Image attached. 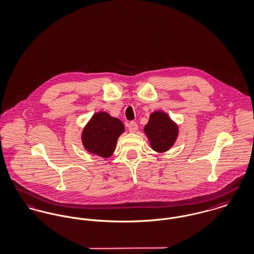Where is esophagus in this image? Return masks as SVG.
Listing matches in <instances>:
<instances>
[{"label":"esophagus","instance_id":"34e87169","mask_svg":"<svg viewBox=\"0 0 254 254\" xmlns=\"http://www.w3.org/2000/svg\"><path fill=\"white\" fill-rule=\"evenodd\" d=\"M128 130L131 133H136L138 131V124L136 122H130L128 125Z\"/></svg>","mask_w":254,"mask_h":254}]
</instances>
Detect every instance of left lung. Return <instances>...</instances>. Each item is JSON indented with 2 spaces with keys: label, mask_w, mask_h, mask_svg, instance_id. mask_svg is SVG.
Instances as JSON below:
<instances>
[{
  "label": "left lung",
  "mask_w": 254,
  "mask_h": 254,
  "mask_svg": "<svg viewBox=\"0 0 254 254\" xmlns=\"http://www.w3.org/2000/svg\"><path fill=\"white\" fill-rule=\"evenodd\" d=\"M143 132L151 148L163 153L168 151L179 137V125L163 111H155L150 116Z\"/></svg>",
  "instance_id": "1"
}]
</instances>
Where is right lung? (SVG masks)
Returning a JSON list of instances; mask_svg holds the SVG:
<instances>
[{
  "label": "right lung",
  "instance_id": "right-lung-1",
  "mask_svg": "<svg viewBox=\"0 0 254 254\" xmlns=\"http://www.w3.org/2000/svg\"><path fill=\"white\" fill-rule=\"evenodd\" d=\"M125 131L123 122L107 112L95 113L81 132V142L87 152L110 158L116 150L117 139Z\"/></svg>",
  "mask_w": 254,
  "mask_h": 254
}]
</instances>
